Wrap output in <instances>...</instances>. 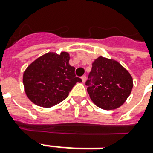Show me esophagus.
I'll return each mask as SVG.
<instances>
[{"label":"esophagus","mask_w":153,"mask_h":153,"mask_svg":"<svg viewBox=\"0 0 153 153\" xmlns=\"http://www.w3.org/2000/svg\"><path fill=\"white\" fill-rule=\"evenodd\" d=\"M81 79L83 81V83H85V80H86V75H83V76L81 77Z\"/></svg>","instance_id":"obj_1"}]
</instances>
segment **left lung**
I'll list each match as a JSON object with an SVG mask.
<instances>
[{
  "mask_svg": "<svg viewBox=\"0 0 153 153\" xmlns=\"http://www.w3.org/2000/svg\"><path fill=\"white\" fill-rule=\"evenodd\" d=\"M85 85L94 105L103 110L121 106L131 92L132 77L114 59L100 56L92 63V69Z\"/></svg>",
  "mask_w": 153,
  "mask_h": 153,
  "instance_id": "8db88e82",
  "label": "left lung"
}]
</instances>
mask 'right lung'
Instances as JSON below:
<instances>
[{
	"label": "right lung",
	"mask_w": 153,
	"mask_h": 153,
	"mask_svg": "<svg viewBox=\"0 0 153 153\" xmlns=\"http://www.w3.org/2000/svg\"><path fill=\"white\" fill-rule=\"evenodd\" d=\"M69 54L48 53L29 65L23 74L24 90L38 106L49 108L62 102L76 83L82 82L69 63Z\"/></svg>",
	"instance_id": "right-lung-1"
}]
</instances>
